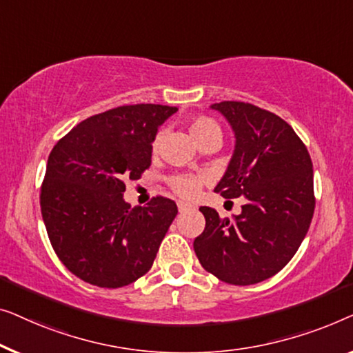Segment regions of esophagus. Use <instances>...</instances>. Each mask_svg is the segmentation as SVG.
Returning <instances> with one entry per match:
<instances>
[{"instance_id": "obj_1", "label": "esophagus", "mask_w": 353, "mask_h": 353, "mask_svg": "<svg viewBox=\"0 0 353 353\" xmlns=\"http://www.w3.org/2000/svg\"><path fill=\"white\" fill-rule=\"evenodd\" d=\"M177 208H179V211L181 212H185V211H188V210H192V205H188V203H183V201H177Z\"/></svg>"}]
</instances>
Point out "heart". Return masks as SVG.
Instances as JSON below:
<instances>
[{"instance_id": "heart-1", "label": "heart", "mask_w": 353, "mask_h": 353, "mask_svg": "<svg viewBox=\"0 0 353 353\" xmlns=\"http://www.w3.org/2000/svg\"><path fill=\"white\" fill-rule=\"evenodd\" d=\"M188 129H190V134L195 139L198 145H203V143L210 141H222V129L217 125L216 120H212L210 117H196L190 120L188 123ZM158 143H160V137L153 139L152 148L153 152L158 148ZM203 185V177L196 174H179L171 179V187L177 195L185 196V198H193L200 192Z\"/></svg>"}]
</instances>
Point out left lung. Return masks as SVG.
Segmentation results:
<instances>
[{
    "label": "left lung",
    "instance_id": "obj_1",
    "mask_svg": "<svg viewBox=\"0 0 353 353\" xmlns=\"http://www.w3.org/2000/svg\"><path fill=\"white\" fill-rule=\"evenodd\" d=\"M235 132V150L214 192L245 196L241 214L201 206L205 230L193 241L203 265L228 285L278 274L299 250L315 210L314 170L304 142L285 120L252 103H212Z\"/></svg>",
    "mask_w": 353,
    "mask_h": 353
}]
</instances>
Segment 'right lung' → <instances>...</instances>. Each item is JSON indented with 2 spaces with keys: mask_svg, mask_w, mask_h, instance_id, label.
<instances>
[{
  "mask_svg": "<svg viewBox=\"0 0 353 353\" xmlns=\"http://www.w3.org/2000/svg\"><path fill=\"white\" fill-rule=\"evenodd\" d=\"M176 112L158 103L112 108L79 123L49 153L43 221L57 257L83 281L121 288L152 269L177 206L153 196L131 208L123 181L148 170L158 128Z\"/></svg>",
  "mask_w": 353,
  "mask_h": 353,
  "instance_id": "right-lung-1",
  "label": "right lung"
}]
</instances>
